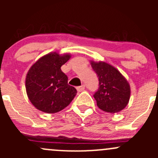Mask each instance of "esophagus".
Listing matches in <instances>:
<instances>
[{
  "label": "esophagus",
  "instance_id": "1",
  "mask_svg": "<svg viewBox=\"0 0 158 158\" xmlns=\"http://www.w3.org/2000/svg\"><path fill=\"white\" fill-rule=\"evenodd\" d=\"M76 89H77L78 92H82V91L85 90V85H81V86L77 87V88H76Z\"/></svg>",
  "mask_w": 158,
  "mask_h": 158
}]
</instances>
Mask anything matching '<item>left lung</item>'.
<instances>
[{
    "mask_svg": "<svg viewBox=\"0 0 158 158\" xmlns=\"http://www.w3.org/2000/svg\"><path fill=\"white\" fill-rule=\"evenodd\" d=\"M99 81V88L94 94L97 106L108 113L123 110L128 104L131 88L127 79L116 68L106 62L90 61Z\"/></svg>",
    "mask_w": 158,
    "mask_h": 158,
    "instance_id": "obj_1",
    "label": "left lung"
}]
</instances>
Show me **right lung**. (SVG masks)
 I'll return each instance as SVG.
<instances>
[{
    "instance_id": "add662e5",
    "label": "right lung",
    "mask_w": 158,
    "mask_h": 158,
    "mask_svg": "<svg viewBox=\"0 0 158 158\" xmlns=\"http://www.w3.org/2000/svg\"><path fill=\"white\" fill-rule=\"evenodd\" d=\"M71 55L53 52L40 58L30 68L25 87L30 102L46 113H56L70 104L77 91L68 84V77L61 66Z\"/></svg>"
}]
</instances>
